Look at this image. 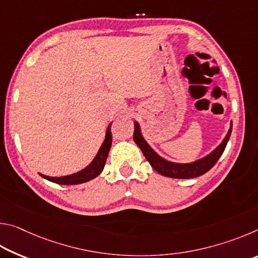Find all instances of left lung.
<instances>
[{"label":"left lung","instance_id":"left-lung-1","mask_svg":"<svg viewBox=\"0 0 258 258\" xmlns=\"http://www.w3.org/2000/svg\"><path fill=\"white\" fill-rule=\"evenodd\" d=\"M134 142L137 143L138 147L141 149V151L145 155L146 159L149 161L151 167L155 169L156 172H158L160 175L173 177V178H192L203 175V174L207 173L214 165L216 164L218 158L223 154L228 141L230 139L231 132H232V123L229 128L228 134L225 135V138L220 146L216 149H214L211 154L204 157L202 159H198L194 161V163L189 164H178L173 163V161H168L164 159L163 157H160L157 152L152 149V148L148 145L147 141L143 139L141 134V130H140V125L135 121L134 123Z\"/></svg>","mask_w":258,"mask_h":258}]
</instances>
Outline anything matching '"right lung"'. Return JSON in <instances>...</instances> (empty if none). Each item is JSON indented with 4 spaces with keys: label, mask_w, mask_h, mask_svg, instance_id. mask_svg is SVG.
<instances>
[{
    "label": "right lung",
    "mask_w": 258,
    "mask_h": 258,
    "mask_svg": "<svg viewBox=\"0 0 258 258\" xmlns=\"http://www.w3.org/2000/svg\"><path fill=\"white\" fill-rule=\"evenodd\" d=\"M111 124L108 126L107 132H106V139H104L103 143L100 147V149L98 151L97 156L94 157V159L92 160L89 166H86L84 169L77 172L75 174H71V175L67 176H61V177H52V176H46L41 174V176L46 178L47 181H51L53 183H56V184H66V185H72V184H81V183H85L87 181L93 180V178L97 177L100 173L102 172V169L106 165V160L109 154V150H110L111 147Z\"/></svg>",
    "instance_id": "1"
}]
</instances>
